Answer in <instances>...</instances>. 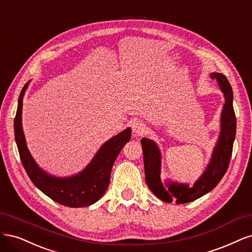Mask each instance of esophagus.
<instances>
[{
  "instance_id": "obj_1",
  "label": "esophagus",
  "mask_w": 252,
  "mask_h": 252,
  "mask_svg": "<svg viewBox=\"0 0 252 252\" xmlns=\"http://www.w3.org/2000/svg\"><path fill=\"white\" fill-rule=\"evenodd\" d=\"M132 131L135 135L141 136L145 132V125L140 120H135L132 124Z\"/></svg>"
}]
</instances>
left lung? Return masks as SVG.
Returning a JSON list of instances; mask_svg holds the SVG:
<instances>
[{
	"label": "left lung",
	"instance_id": "left-lung-1",
	"mask_svg": "<svg viewBox=\"0 0 252 252\" xmlns=\"http://www.w3.org/2000/svg\"><path fill=\"white\" fill-rule=\"evenodd\" d=\"M210 77L217 80L225 98L221 113L220 135L209 163L192 186H189L188 183H179L172 180H166L162 183L160 178L161 152L159 147L155 141L149 138L141 139L145 182L153 193L164 202L170 203L176 199L178 204H183L201 198L216 188L228 168L237 128V119L232 105L233 93L229 82L221 73L214 72L210 74Z\"/></svg>",
	"mask_w": 252,
	"mask_h": 252
}]
</instances>
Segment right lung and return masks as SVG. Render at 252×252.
Returning <instances> with one entry per match:
<instances>
[{
    "label": "right lung",
    "instance_id": "obj_1",
    "mask_svg": "<svg viewBox=\"0 0 252 252\" xmlns=\"http://www.w3.org/2000/svg\"><path fill=\"white\" fill-rule=\"evenodd\" d=\"M29 83L21 91L18 111L14 118V137L20 157L30 180L46 196L68 207H87L98 201L110 184L113 164L125 144L131 139V127H127L105 141L86 168L69 177H56L48 174L31 156L27 148L22 126L23 98Z\"/></svg>",
    "mask_w": 252,
    "mask_h": 252
}]
</instances>
